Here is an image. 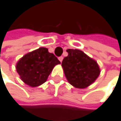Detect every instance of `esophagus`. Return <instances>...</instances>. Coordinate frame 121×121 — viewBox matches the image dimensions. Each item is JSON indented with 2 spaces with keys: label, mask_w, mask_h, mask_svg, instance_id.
<instances>
[{
  "label": "esophagus",
  "mask_w": 121,
  "mask_h": 121,
  "mask_svg": "<svg viewBox=\"0 0 121 121\" xmlns=\"http://www.w3.org/2000/svg\"><path fill=\"white\" fill-rule=\"evenodd\" d=\"M58 60H59L61 62V61H62V60H63V57H62V56L59 57H58Z\"/></svg>",
  "instance_id": "34e87169"
}]
</instances>
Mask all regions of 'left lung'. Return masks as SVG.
Masks as SVG:
<instances>
[{
    "label": "left lung",
    "instance_id": "obj_1",
    "mask_svg": "<svg viewBox=\"0 0 121 121\" xmlns=\"http://www.w3.org/2000/svg\"><path fill=\"white\" fill-rule=\"evenodd\" d=\"M67 57L61 62L68 82L77 88H86L97 79L101 70L96 61L82 51L68 49Z\"/></svg>",
    "mask_w": 121,
    "mask_h": 121
}]
</instances>
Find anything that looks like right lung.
I'll use <instances>...</instances> for the list:
<instances>
[{
  "label": "right lung",
  "mask_w": 121,
  "mask_h": 121,
  "mask_svg": "<svg viewBox=\"0 0 121 121\" xmlns=\"http://www.w3.org/2000/svg\"><path fill=\"white\" fill-rule=\"evenodd\" d=\"M60 61L41 47L25 55L16 64V70L22 81L31 87H37L46 82L55 66Z\"/></svg>",
  "instance_id": "add662e5"
}]
</instances>
